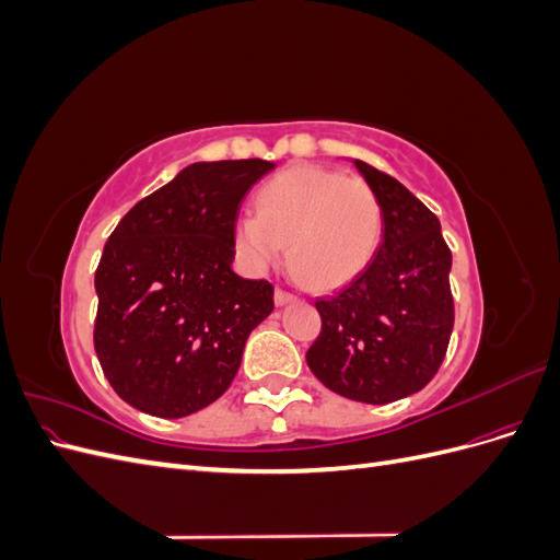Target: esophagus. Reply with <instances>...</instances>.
<instances>
[{
  "instance_id": "34e87169",
  "label": "esophagus",
  "mask_w": 560,
  "mask_h": 560,
  "mask_svg": "<svg viewBox=\"0 0 560 560\" xmlns=\"http://www.w3.org/2000/svg\"><path fill=\"white\" fill-rule=\"evenodd\" d=\"M296 296L292 294V292H287V290H282V287H278L276 290V306H284V303H290V301H294Z\"/></svg>"
}]
</instances>
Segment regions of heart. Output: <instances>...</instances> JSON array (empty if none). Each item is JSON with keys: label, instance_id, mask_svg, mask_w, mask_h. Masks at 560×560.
<instances>
[{"label": "heart", "instance_id": "b5f03b06", "mask_svg": "<svg viewBox=\"0 0 560 560\" xmlns=\"http://www.w3.org/2000/svg\"><path fill=\"white\" fill-rule=\"evenodd\" d=\"M233 238L254 270L273 266L287 243L294 273L315 290H334L374 259L383 238V202L362 177L294 165L261 186L254 214L235 222Z\"/></svg>", "mask_w": 560, "mask_h": 560}]
</instances>
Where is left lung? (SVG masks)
<instances>
[{
  "label": "left lung",
  "instance_id": "1",
  "mask_svg": "<svg viewBox=\"0 0 560 560\" xmlns=\"http://www.w3.org/2000/svg\"><path fill=\"white\" fill-rule=\"evenodd\" d=\"M383 202V241L343 290L317 299L322 329L306 352L336 395L387 404L425 387L453 331L451 249L434 212L387 173L354 161Z\"/></svg>",
  "mask_w": 560,
  "mask_h": 560
}]
</instances>
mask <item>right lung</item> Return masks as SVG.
<instances>
[{"instance_id": "right-lung-1", "label": "right lung", "mask_w": 560, "mask_h": 560, "mask_svg": "<svg viewBox=\"0 0 560 560\" xmlns=\"http://www.w3.org/2000/svg\"><path fill=\"white\" fill-rule=\"evenodd\" d=\"M273 163H194L118 222L95 270L93 346L114 393L159 418L191 416L238 374L273 284L231 270L245 194Z\"/></svg>"}]
</instances>
